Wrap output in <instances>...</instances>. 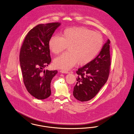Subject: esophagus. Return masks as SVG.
I'll list each match as a JSON object with an SVG mask.
<instances>
[{
    "mask_svg": "<svg viewBox=\"0 0 134 134\" xmlns=\"http://www.w3.org/2000/svg\"><path fill=\"white\" fill-rule=\"evenodd\" d=\"M60 72L62 73H65V74H68L69 73V72H68V71H66V70H61L60 71Z\"/></svg>",
    "mask_w": 134,
    "mask_h": 134,
    "instance_id": "obj_1",
    "label": "esophagus"
}]
</instances>
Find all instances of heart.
<instances>
[{
  "label": "heart",
  "mask_w": 134,
  "mask_h": 134,
  "mask_svg": "<svg viewBox=\"0 0 134 134\" xmlns=\"http://www.w3.org/2000/svg\"><path fill=\"white\" fill-rule=\"evenodd\" d=\"M103 44L102 35L85 27H71L63 30L61 36L54 35L48 41V47L54 54H59L67 47L66 52L55 58L54 65L68 70L76 63L84 65L91 62L101 51Z\"/></svg>",
  "instance_id": "obj_1"
}]
</instances>
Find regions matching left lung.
<instances>
[{"label":"left lung","mask_w":134,"mask_h":134,"mask_svg":"<svg viewBox=\"0 0 134 134\" xmlns=\"http://www.w3.org/2000/svg\"><path fill=\"white\" fill-rule=\"evenodd\" d=\"M109 40L104 44L101 51L93 60L76 71L78 77L73 94L81 102L93 99L106 82L110 70Z\"/></svg>","instance_id":"left-lung-1"}]
</instances>
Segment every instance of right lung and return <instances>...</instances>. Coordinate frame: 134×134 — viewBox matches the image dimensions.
Listing matches in <instances>:
<instances>
[{
  "instance_id": "obj_1",
  "label": "right lung",
  "mask_w": 134,
  "mask_h": 134,
  "mask_svg": "<svg viewBox=\"0 0 134 134\" xmlns=\"http://www.w3.org/2000/svg\"><path fill=\"white\" fill-rule=\"evenodd\" d=\"M60 23L39 24L26 35L20 53V62L24 85L28 92L37 99L51 94V83L57 70H43L51 62L48 41Z\"/></svg>"
}]
</instances>
